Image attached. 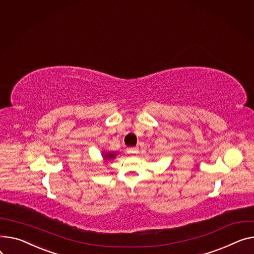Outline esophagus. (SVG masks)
Returning a JSON list of instances; mask_svg holds the SVG:
<instances>
[{
  "mask_svg": "<svg viewBox=\"0 0 254 254\" xmlns=\"http://www.w3.org/2000/svg\"><path fill=\"white\" fill-rule=\"evenodd\" d=\"M127 152L128 154H136V153H138V148L137 147H129L127 149Z\"/></svg>",
  "mask_w": 254,
  "mask_h": 254,
  "instance_id": "34e87169",
  "label": "esophagus"
}]
</instances>
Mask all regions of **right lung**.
I'll return each instance as SVG.
<instances>
[{"mask_svg": "<svg viewBox=\"0 0 254 254\" xmlns=\"http://www.w3.org/2000/svg\"><path fill=\"white\" fill-rule=\"evenodd\" d=\"M104 156H105V158H108V159H111V158H114V156H115V153H109V154H104Z\"/></svg>", "mask_w": 254, "mask_h": 254, "instance_id": "add662e5", "label": "right lung"}]
</instances>
